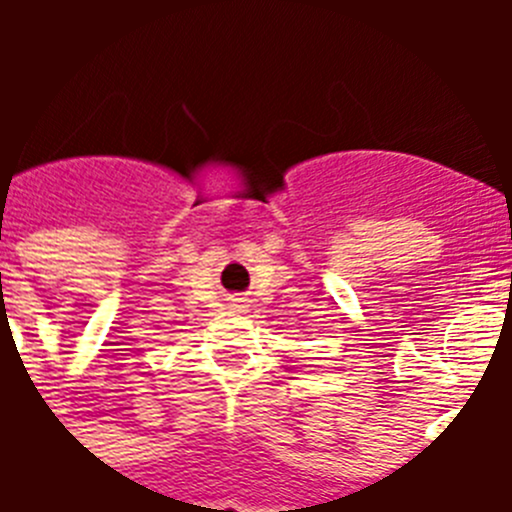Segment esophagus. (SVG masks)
<instances>
[{
	"instance_id": "obj_1",
	"label": "esophagus",
	"mask_w": 512,
	"mask_h": 512,
	"mask_svg": "<svg viewBox=\"0 0 512 512\" xmlns=\"http://www.w3.org/2000/svg\"><path fill=\"white\" fill-rule=\"evenodd\" d=\"M230 307H233V310H238V312H246L248 310V300H246V297H241V295H233V297H230Z\"/></svg>"
}]
</instances>
